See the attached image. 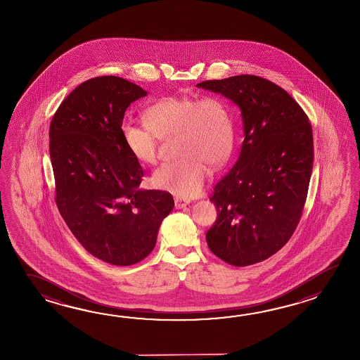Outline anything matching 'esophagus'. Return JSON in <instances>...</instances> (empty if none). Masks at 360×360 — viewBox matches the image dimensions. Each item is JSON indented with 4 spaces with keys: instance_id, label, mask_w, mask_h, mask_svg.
<instances>
[{
    "instance_id": "34e87169",
    "label": "esophagus",
    "mask_w": 360,
    "mask_h": 360,
    "mask_svg": "<svg viewBox=\"0 0 360 360\" xmlns=\"http://www.w3.org/2000/svg\"><path fill=\"white\" fill-rule=\"evenodd\" d=\"M189 202H191L189 199L176 197V198H175V207H176V208H184V207H186L189 205Z\"/></svg>"
}]
</instances>
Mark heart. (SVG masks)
Listing matches in <instances>:
<instances>
[{
    "mask_svg": "<svg viewBox=\"0 0 360 360\" xmlns=\"http://www.w3.org/2000/svg\"><path fill=\"white\" fill-rule=\"evenodd\" d=\"M146 126L123 122V143L143 165L158 157V140L175 136V161L154 171L153 184L179 197L198 194L208 167L220 169L231 155L236 141L234 117L229 103L219 95L166 96L144 110Z\"/></svg>",
    "mask_w": 360,
    "mask_h": 360,
    "instance_id": "1",
    "label": "heart"
}]
</instances>
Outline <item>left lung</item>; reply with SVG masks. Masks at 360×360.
<instances>
[{
	"mask_svg": "<svg viewBox=\"0 0 360 360\" xmlns=\"http://www.w3.org/2000/svg\"><path fill=\"white\" fill-rule=\"evenodd\" d=\"M242 110L245 140L233 169L214 185L217 219L206 234L211 252L226 264L266 260L297 228L314 161L313 130L299 103L281 86L252 75L210 79Z\"/></svg>",
	"mask_w": 360,
	"mask_h": 360,
	"instance_id": "obj_1",
	"label": "left lung"
}]
</instances>
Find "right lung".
Returning a JSON list of instances; mask_svg holds the SVG:
<instances>
[{"instance_id": "right-lung-1", "label": "right lung", "mask_w": 360, "mask_h": 360, "mask_svg": "<svg viewBox=\"0 0 360 360\" xmlns=\"http://www.w3.org/2000/svg\"><path fill=\"white\" fill-rule=\"evenodd\" d=\"M146 92L121 77H95L61 101L50 123L55 202L84 250L117 266L153 251L169 191H144V171L123 143L121 126L132 101Z\"/></svg>"}]
</instances>
